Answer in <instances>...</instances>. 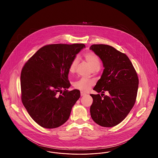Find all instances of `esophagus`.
I'll return each instance as SVG.
<instances>
[{
  "mask_svg": "<svg viewBox=\"0 0 158 158\" xmlns=\"http://www.w3.org/2000/svg\"><path fill=\"white\" fill-rule=\"evenodd\" d=\"M86 95L85 93H84L83 92H81V95L82 97V96H84V95Z\"/></svg>",
  "mask_w": 158,
  "mask_h": 158,
  "instance_id": "34e87169",
  "label": "esophagus"
}]
</instances>
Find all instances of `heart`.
I'll use <instances>...</instances> for the list:
<instances>
[{"instance_id":"b5f03b06","label":"heart","mask_w":158,"mask_h":158,"mask_svg":"<svg viewBox=\"0 0 158 158\" xmlns=\"http://www.w3.org/2000/svg\"><path fill=\"white\" fill-rule=\"evenodd\" d=\"M84 58L87 63L89 64L93 70H98L101 66V62L98 56L93 52H87L84 54ZM79 63L78 57H75L72 61L69 66V72L73 73L75 72L76 68ZM93 85L92 81L85 78H81L74 84L76 89L86 91L89 89L90 86Z\"/></svg>"}]
</instances>
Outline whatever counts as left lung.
<instances>
[{"instance_id": "obj_1", "label": "left lung", "mask_w": 158, "mask_h": 158, "mask_svg": "<svg viewBox=\"0 0 158 158\" xmlns=\"http://www.w3.org/2000/svg\"><path fill=\"white\" fill-rule=\"evenodd\" d=\"M102 60L104 68L94 90L99 94H90L93 103L90 113L98 125L114 127L123 120L135 105L139 79L127 56L110 45L94 44L90 47ZM107 91L109 94H103Z\"/></svg>"}]
</instances>
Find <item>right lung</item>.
Here are the masks:
<instances>
[{"instance_id":"1","label":"right lung","mask_w":158,"mask_h":158,"mask_svg":"<svg viewBox=\"0 0 158 158\" xmlns=\"http://www.w3.org/2000/svg\"><path fill=\"white\" fill-rule=\"evenodd\" d=\"M83 48V44L45 45L23 67L22 102L31 117L40 126L57 128L69 119L73 106L81 96L77 89L67 90L70 86L69 66Z\"/></svg>"}]
</instances>
